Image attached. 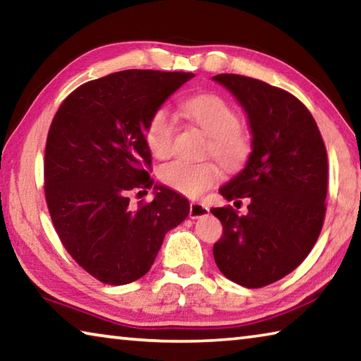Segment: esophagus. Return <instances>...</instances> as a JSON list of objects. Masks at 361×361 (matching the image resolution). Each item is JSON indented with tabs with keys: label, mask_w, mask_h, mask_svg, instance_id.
Here are the masks:
<instances>
[{
	"label": "esophagus",
	"mask_w": 361,
	"mask_h": 361,
	"mask_svg": "<svg viewBox=\"0 0 361 361\" xmlns=\"http://www.w3.org/2000/svg\"><path fill=\"white\" fill-rule=\"evenodd\" d=\"M205 215H209V209H207L204 204L191 202V207H189V218L197 219V218H202Z\"/></svg>",
	"instance_id": "esophagus-1"
}]
</instances>
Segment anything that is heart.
Instances as JSON below:
<instances>
[{
	"label": "heart",
	"mask_w": 361,
	"mask_h": 361,
	"mask_svg": "<svg viewBox=\"0 0 361 361\" xmlns=\"http://www.w3.org/2000/svg\"><path fill=\"white\" fill-rule=\"evenodd\" d=\"M180 111L209 135L207 151L212 152L226 169H237L250 154V140L239 129V116L228 102L218 95H195L180 103ZM175 119L166 108L151 114L145 138L156 157H169L173 151ZM161 178L169 188L189 197H197L205 189L216 185L221 170L212 161L191 162L176 159L161 170Z\"/></svg>",
	"instance_id": "b5f03b06"
}]
</instances>
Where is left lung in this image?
I'll list each match as a JSON object with an SVG mask.
<instances>
[{"mask_svg":"<svg viewBox=\"0 0 361 361\" xmlns=\"http://www.w3.org/2000/svg\"><path fill=\"white\" fill-rule=\"evenodd\" d=\"M212 79L242 106L252 133L245 167L219 188L226 200L248 197V213L237 215L229 207L210 210L223 224L213 258L224 277L259 288L295 271L319 239L326 149L312 114L296 97L247 76Z\"/></svg>","mask_w":361,"mask_h":361,"instance_id":"left-lung-1","label":"left lung"}]
</instances>
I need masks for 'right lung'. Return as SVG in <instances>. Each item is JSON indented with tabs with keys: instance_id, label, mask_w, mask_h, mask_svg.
I'll list each match as a JSON object with an SVG mask.
<instances>
[{
	"instance_id": "add662e5",
	"label": "right lung",
	"mask_w": 361,
	"mask_h": 361,
	"mask_svg": "<svg viewBox=\"0 0 361 361\" xmlns=\"http://www.w3.org/2000/svg\"><path fill=\"white\" fill-rule=\"evenodd\" d=\"M192 78L181 71L111 73L78 87L54 116L44 154L49 213L66 252L103 283L143 277L167 232L189 215L186 197L149 180L145 129ZM143 187H152L155 199L132 206L128 192Z\"/></svg>"
}]
</instances>
